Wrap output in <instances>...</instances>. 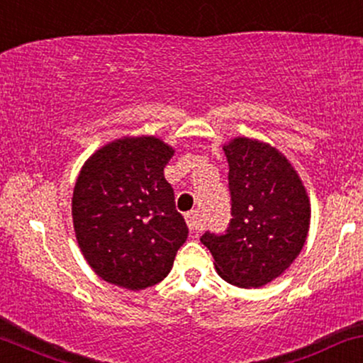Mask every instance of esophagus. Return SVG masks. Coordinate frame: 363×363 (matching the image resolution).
<instances>
[{"label":"esophagus","instance_id":"1","mask_svg":"<svg viewBox=\"0 0 363 363\" xmlns=\"http://www.w3.org/2000/svg\"><path fill=\"white\" fill-rule=\"evenodd\" d=\"M186 223L192 233H197L201 228H203L201 226V218L197 211H189V213L186 214Z\"/></svg>","mask_w":363,"mask_h":363}]
</instances>
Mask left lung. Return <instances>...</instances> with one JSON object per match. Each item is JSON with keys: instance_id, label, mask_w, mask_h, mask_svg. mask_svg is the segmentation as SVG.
<instances>
[{"instance_id": "obj_1", "label": "left lung", "mask_w": 363, "mask_h": 363, "mask_svg": "<svg viewBox=\"0 0 363 363\" xmlns=\"http://www.w3.org/2000/svg\"><path fill=\"white\" fill-rule=\"evenodd\" d=\"M231 221L201 236L219 277L241 288L278 278L300 255L310 226V201L286 157L264 142L238 137L224 145Z\"/></svg>"}]
</instances>
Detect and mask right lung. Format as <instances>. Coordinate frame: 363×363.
I'll return each mask as SVG.
<instances>
[{"label":"right lung","mask_w":363,"mask_h":363,"mask_svg":"<svg viewBox=\"0 0 363 363\" xmlns=\"http://www.w3.org/2000/svg\"><path fill=\"white\" fill-rule=\"evenodd\" d=\"M172 147L155 137H123L82 167L73 228L86 263L105 281L144 290L171 272L187 226L164 177Z\"/></svg>","instance_id":"right-lung-1"}]
</instances>
